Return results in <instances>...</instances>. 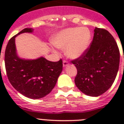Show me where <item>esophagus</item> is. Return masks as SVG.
Returning a JSON list of instances; mask_svg holds the SVG:
<instances>
[{
    "label": "esophagus",
    "mask_w": 124,
    "mask_h": 124,
    "mask_svg": "<svg viewBox=\"0 0 124 124\" xmlns=\"http://www.w3.org/2000/svg\"><path fill=\"white\" fill-rule=\"evenodd\" d=\"M69 65V63L66 60H64L63 62V67H66V66H68Z\"/></svg>",
    "instance_id": "esophagus-1"
}]
</instances>
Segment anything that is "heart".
Masks as SVG:
<instances>
[{"mask_svg": "<svg viewBox=\"0 0 124 124\" xmlns=\"http://www.w3.org/2000/svg\"><path fill=\"white\" fill-rule=\"evenodd\" d=\"M91 38V32L87 27H70L54 34L51 43L58 48H65V54L68 58L76 59L87 51Z\"/></svg>", "mask_w": 124, "mask_h": 124, "instance_id": "b5f03b06", "label": "heart"}]
</instances>
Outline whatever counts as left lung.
Segmentation results:
<instances>
[{
  "label": "left lung",
  "instance_id": "obj_1",
  "mask_svg": "<svg viewBox=\"0 0 124 124\" xmlns=\"http://www.w3.org/2000/svg\"><path fill=\"white\" fill-rule=\"evenodd\" d=\"M90 48L72 61L77 68L76 86L83 93L97 97L107 91L117 74L120 52L116 40L109 31L95 28Z\"/></svg>",
  "mask_w": 124,
  "mask_h": 124
}]
</instances>
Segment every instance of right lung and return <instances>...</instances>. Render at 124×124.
I'll use <instances>...</instances> for the list:
<instances>
[{
    "label": "right lung",
    "instance_id": "right-lung-1",
    "mask_svg": "<svg viewBox=\"0 0 124 124\" xmlns=\"http://www.w3.org/2000/svg\"><path fill=\"white\" fill-rule=\"evenodd\" d=\"M33 31V28H25L8 41L5 52V65L13 87L25 97L38 99L48 94L54 88L63 70V61L60 60L52 62L42 56L35 60L20 58L15 37L23 33Z\"/></svg>",
    "mask_w": 124,
    "mask_h": 124
}]
</instances>
